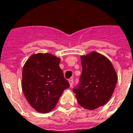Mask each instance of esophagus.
I'll return each instance as SVG.
<instances>
[{
    "instance_id": "34e87169",
    "label": "esophagus",
    "mask_w": 133,
    "mask_h": 133,
    "mask_svg": "<svg viewBox=\"0 0 133 133\" xmlns=\"http://www.w3.org/2000/svg\"><path fill=\"white\" fill-rule=\"evenodd\" d=\"M68 82H69V84H70V87H73V84H74V79H73V78H70Z\"/></svg>"
}]
</instances>
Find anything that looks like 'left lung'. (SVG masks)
Instances as JSON below:
<instances>
[{
  "instance_id": "8db88e82",
  "label": "left lung",
  "mask_w": 133,
  "mask_h": 133,
  "mask_svg": "<svg viewBox=\"0 0 133 133\" xmlns=\"http://www.w3.org/2000/svg\"><path fill=\"white\" fill-rule=\"evenodd\" d=\"M81 62L82 75L73 91L80 105L95 110L111 98L116 87L117 76L111 63L97 52L82 56Z\"/></svg>"
}]
</instances>
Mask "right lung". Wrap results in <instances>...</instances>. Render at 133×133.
<instances>
[{
    "label": "right lung",
    "mask_w": 133,
    "mask_h": 133,
    "mask_svg": "<svg viewBox=\"0 0 133 133\" xmlns=\"http://www.w3.org/2000/svg\"><path fill=\"white\" fill-rule=\"evenodd\" d=\"M60 59L51 54L32 55L22 70V91L37 111L46 113L55 108L65 89L70 87L59 68Z\"/></svg>",
    "instance_id": "1"
}]
</instances>
